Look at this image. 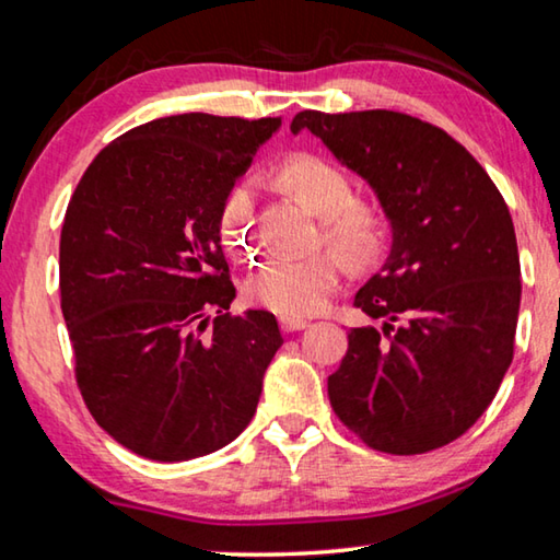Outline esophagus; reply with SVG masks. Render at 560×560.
I'll use <instances>...</instances> for the list:
<instances>
[{"instance_id":"1","label":"esophagus","mask_w":560,"mask_h":560,"mask_svg":"<svg viewBox=\"0 0 560 560\" xmlns=\"http://www.w3.org/2000/svg\"><path fill=\"white\" fill-rule=\"evenodd\" d=\"M279 326H281V330H287V334H293V330L306 328L308 320L306 318H293V316H281Z\"/></svg>"}]
</instances>
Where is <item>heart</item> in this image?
I'll return each mask as SVG.
<instances>
[{"instance_id": "heart-1", "label": "heart", "mask_w": 560, "mask_h": 560, "mask_svg": "<svg viewBox=\"0 0 560 560\" xmlns=\"http://www.w3.org/2000/svg\"><path fill=\"white\" fill-rule=\"evenodd\" d=\"M283 185L303 197L324 217V240L343 252L350 261L365 264L385 246V217L371 202L355 200L353 179L328 158L299 153L281 165ZM220 240L240 261L259 254L257 185L240 179L226 192L220 210ZM338 252H316L311 257H273L249 273L244 296L254 306L281 316H311L326 306L343 277Z\"/></svg>"}]
</instances>
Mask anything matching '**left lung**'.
Here are the masks:
<instances>
[{
    "instance_id": "obj_1",
    "label": "left lung",
    "mask_w": 560,
    "mask_h": 560,
    "mask_svg": "<svg viewBox=\"0 0 560 560\" xmlns=\"http://www.w3.org/2000/svg\"><path fill=\"white\" fill-rule=\"evenodd\" d=\"M393 224V249L353 306L383 328H350L328 375L338 420L385 454L462 438L494 400L514 358L521 264L504 197L469 150L397 110H301Z\"/></svg>"
}]
</instances>
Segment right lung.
<instances>
[{"mask_svg":"<svg viewBox=\"0 0 560 560\" xmlns=\"http://www.w3.org/2000/svg\"><path fill=\"white\" fill-rule=\"evenodd\" d=\"M279 126L210 113L143 122L93 158L66 207L59 289L75 385L140 457H202L257 412L283 338L269 311L230 314L220 210Z\"/></svg>","mask_w":560,"mask_h":560,"instance_id":"right-lung-1","label":"right lung"}]
</instances>
